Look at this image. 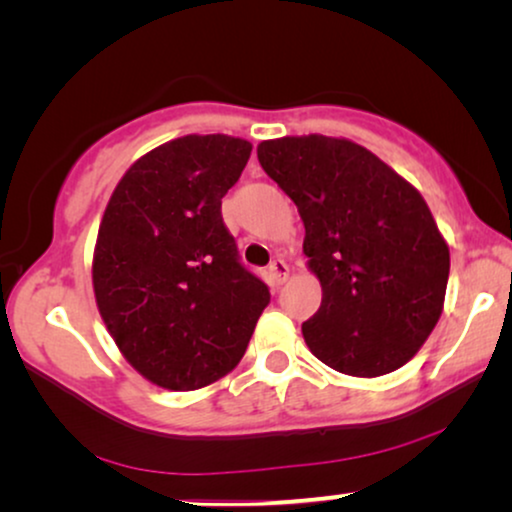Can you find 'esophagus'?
Here are the masks:
<instances>
[{
  "instance_id": "obj_1",
  "label": "esophagus",
  "mask_w": 512,
  "mask_h": 512,
  "mask_svg": "<svg viewBox=\"0 0 512 512\" xmlns=\"http://www.w3.org/2000/svg\"><path fill=\"white\" fill-rule=\"evenodd\" d=\"M268 272H270L272 282H275V284H284L286 279H289V265H286V263L282 261V258H277V261H272Z\"/></svg>"
}]
</instances>
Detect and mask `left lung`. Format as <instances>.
<instances>
[{"label": "left lung", "mask_w": 512, "mask_h": 512, "mask_svg": "<svg viewBox=\"0 0 512 512\" xmlns=\"http://www.w3.org/2000/svg\"><path fill=\"white\" fill-rule=\"evenodd\" d=\"M258 163L296 202L321 305L303 324L328 368L380 377L405 366L436 328L450 249L422 195L373 151L305 135L258 144Z\"/></svg>", "instance_id": "obj_1"}]
</instances>
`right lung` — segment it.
<instances>
[{"label":"right lung","mask_w":512,"mask_h":512,"mask_svg":"<svg viewBox=\"0 0 512 512\" xmlns=\"http://www.w3.org/2000/svg\"><path fill=\"white\" fill-rule=\"evenodd\" d=\"M249 156L240 137L172 139L130 165L104 209L97 310L125 361L163 389L193 391L228 375L270 303L221 216Z\"/></svg>","instance_id":"right-lung-1"}]
</instances>
